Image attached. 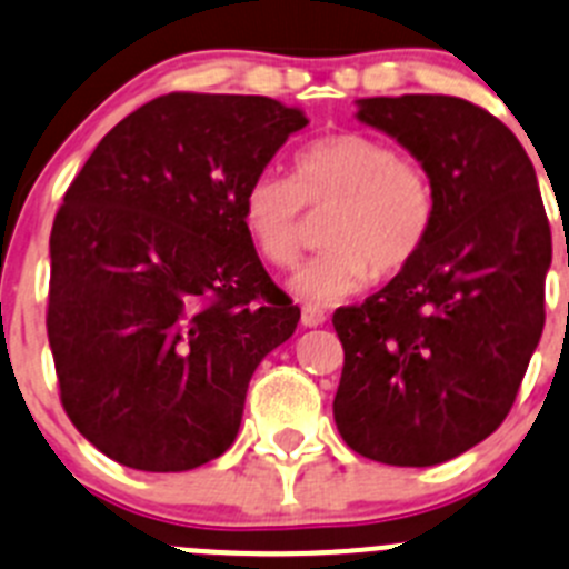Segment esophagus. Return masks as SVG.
Here are the masks:
<instances>
[{
    "label": "esophagus",
    "instance_id": "esophagus-1",
    "mask_svg": "<svg viewBox=\"0 0 569 569\" xmlns=\"http://www.w3.org/2000/svg\"><path fill=\"white\" fill-rule=\"evenodd\" d=\"M325 319H328V313H325L322 308H317V306H302L300 322L306 325V328H319V325H325Z\"/></svg>",
    "mask_w": 569,
    "mask_h": 569
}]
</instances>
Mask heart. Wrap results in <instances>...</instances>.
Instances as JSON below:
<instances>
[{
	"label": "heart",
	"instance_id": "obj_1",
	"mask_svg": "<svg viewBox=\"0 0 569 569\" xmlns=\"http://www.w3.org/2000/svg\"><path fill=\"white\" fill-rule=\"evenodd\" d=\"M308 211H328L325 250L289 278L291 295L333 306L372 278H395L428 241L437 194L419 163L383 138L333 132L295 152V172L263 169L241 200V222L258 256L272 267L297 261Z\"/></svg>",
	"mask_w": 569,
	"mask_h": 569
}]
</instances>
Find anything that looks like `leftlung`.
Instances as JSON below:
<instances>
[{"instance_id": "8db88e82", "label": "left lung", "mask_w": 569, "mask_h": 569, "mask_svg": "<svg viewBox=\"0 0 569 569\" xmlns=\"http://www.w3.org/2000/svg\"><path fill=\"white\" fill-rule=\"evenodd\" d=\"M437 194L411 267L333 313L345 369L333 419L347 448L391 467H433L498 431L545 328L550 224L515 132L442 93L358 99Z\"/></svg>"}]
</instances>
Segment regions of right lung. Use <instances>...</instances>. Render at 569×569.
<instances>
[{
    "mask_svg": "<svg viewBox=\"0 0 569 569\" xmlns=\"http://www.w3.org/2000/svg\"><path fill=\"white\" fill-rule=\"evenodd\" d=\"M306 124L269 97L167 93L71 180L49 236L47 333L60 402L108 459L186 472L233 445L252 372L300 322L241 200Z\"/></svg>",
    "mask_w": 569,
    "mask_h": 569,
    "instance_id": "1",
    "label": "right lung"
}]
</instances>
